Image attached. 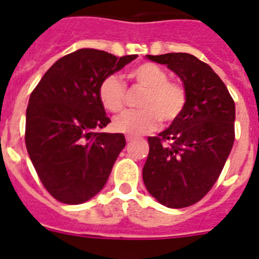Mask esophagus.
Returning a JSON list of instances; mask_svg holds the SVG:
<instances>
[{"label": "esophagus", "mask_w": 259, "mask_h": 259, "mask_svg": "<svg viewBox=\"0 0 259 259\" xmlns=\"http://www.w3.org/2000/svg\"><path fill=\"white\" fill-rule=\"evenodd\" d=\"M125 140H127V143H132V141H134V137L127 136V137H125Z\"/></svg>", "instance_id": "1"}]
</instances>
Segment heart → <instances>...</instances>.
<instances>
[{
    "label": "heart",
    "mask_w": 259,
    "mask_h": 259,
    "mask_svg": "<svg viewBox=\"0 0 259 259\" xmlns=\"http://www.w3.org/2000/svg\"><path fill=\"white\" fill-rule=\"evenodd\" d=\"M130 77L145 88L139 102L141 109L127 110L114 118L113 128L128 136H140L154 131L159 120L171 123L179 118L187 104L183 85L168 81L166 71L154 63H143L130 71ZM102 106L111 113L123 109L125 85L118 75L105 77L98 88Z\"/></svg>",
    "instance_id": "b5f03b06"
}]
</instances>
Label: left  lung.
I'll list each match as a JSON object with an SVG mask.
<instances>
[{"label": "left lung", "instance_id": "obj_1", "mask_svg": "<svg viewBox=\"0 0 259 259\" xmlns=\"http://www.w3.org/2000/svg\"><path fill=\"white\" fill-rule=\"evenodd\" d=\"M183 81L187 104L179 118L149 137L143 168L146 189L172 209L191 206L211 189L235 141V102L214 70L188 53L146 56Z\"/></svg>", "mask_w": 259, "mask_h": 259}]
</instances>
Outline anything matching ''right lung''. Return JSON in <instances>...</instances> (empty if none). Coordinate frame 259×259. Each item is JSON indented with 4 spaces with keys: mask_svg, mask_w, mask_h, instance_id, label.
<instances>
[{
    "mask_svg": "<svg viewBox=\"0 0 259 259\" xmlns=\"http://www.w3.org/2000/svg\"><path fill=\"white\" fill-rule=\"evenodd\" d=\"M136 58L79 49L58 59L32 92L26 113L27 152L56 200L79 205L106 184L125 139L123 134L97 132L110 123L98 88L105 77Z\"/></svg>",
    "mask_w": 259,
    "mask_h": 259,
    "instance_id": "1",
    "label": "right lung"
}]
</instances>
